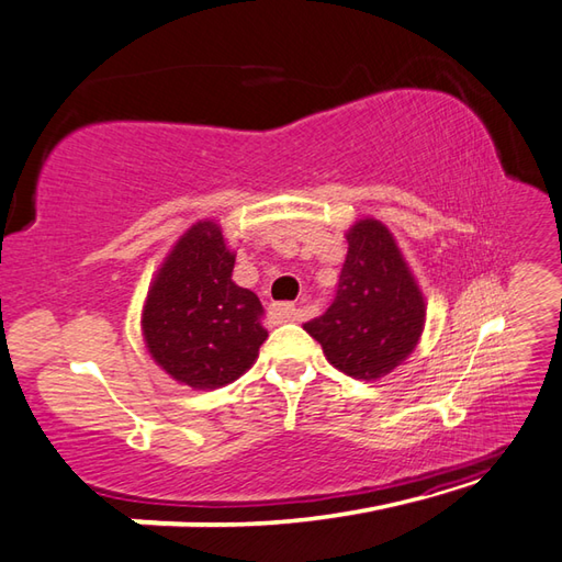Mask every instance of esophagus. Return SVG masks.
<instances>
[{"label": "esophagus", "mask_w": 562, "mask_h": 562, "mask_svg": "<svg viewBox=\"0 0 562 562\" xmlns=\"http://www.w3.org/2000/svg\"><path fill=\"white\" fill-rule=\"evenodd\" d=\"M268 314L274 318V322L282 324V322H290V318L296 316V310L292 302H272L268 306Z\"/></svg>", "instance_id": "obj_1"}]
</instances>
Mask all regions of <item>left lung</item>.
Segmentation results:
<instances>
[{
    "instance_id": "obj_1",
    "label": "left lung",
    "mask_w": 562,
    "mask_h": 562,
    "mask_svg": "<svg viewBox=\"0 0 562 562\" xmlns=\"http://www.w3.org/2000/svg\"><path fill=\"white\" fill-rule=\"evenodd\" d=\"M346 240L336 300L304 328L336 370L370 382L390 375L419 346L426 300L392 231L378 218H358Z\"/></svg>"
}]
</instances>
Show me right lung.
I'll use <instances>...</instances> for the list:
<instances>
[{
  "mask_svg": "<svg viewBox=\"0 0 562 562\" xmlns=\"http://www.w3.org/2000/svg\"><path fill=\"white\" fill-rule=\"evenodd\" d=\"M236 252L214 218L178 238L153 278L140 312L150 358L192 390H218L256 362L268 328L262 304L231 280Z\"/></svg>",
  "mask_w": 562,
  "mask_h": 562,
  "instance_id": "right-lung-1",
  "label": "right lung"
}]
</instances>
